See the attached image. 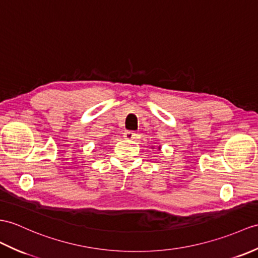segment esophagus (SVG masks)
Wrapping results in <instances>:
<instances>
[{"instance_id":"34e87169","label":"esophagus","mask_w":258,"mask_h":258,"mask_svg":"<svg viewBox=\"0 0 258 258\" xmlns=\"http://www.w3.org/2000/svg\"><path fill=\"white\" fill-rule=\"evenodd\" d=\"M123 137H124L125 140L132 141V140H134L135 137H136V133H134V132H132V131H126V132H124Z\"/></svg>"}]
</instances>
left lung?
<instances>
[{
	"instance_id": "8db88e82",
	"label": "left lung",
	"mask_w": 258,
	"mask_h": 258,
	"mask_svg": "<svg viewBox=\"0 0 258 258\" xmlns=\"http://www.w3.org/2000/svg\"><path fill=\"white\" fill-rule=\"evenodd\" d=\"M159 148H160V146H159Z\"/></svg>"
}]
</instances>
